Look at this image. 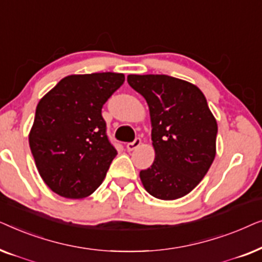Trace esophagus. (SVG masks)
I'll use <instances>...</instances> for the list:
<instances>
[{
	"mask_svg": "<svg viewBox=\"0 0 262 262\" xmlns=\"http://www.w3.org/2000/svg\"><path fill=\"white\" fill-rule=\"evenodd\" d=\"M142 144V141H141V138H136L134 142L132 143H128V144L126 145V149L128 150V151H132V150H135V149H137L139 145Z\"/></svg>",
	"mask_w": 262,
	"mask_h": 262,
	"instance_id": "obj_1",
	"label": "esophagus"
}]
</instances>
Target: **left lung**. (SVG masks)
Here are the masks:
<instances>
[{"mask_svg":"<svg viewBox=\"0 0 262 262\" xmlns=\"http://www.w3.org/2000/svg\"><path fill=\"white\" fill-rule=\"evenodd\" d=\"M127 82L145 99L155 160L141 170L146 192L175 200L194 189L216 156L217 121L203 92L168 75H128Z\"/></svg>","mask_w":262,"mask_h":262,"instance_id":"obj_1","label":"left lung"}]
</instances>
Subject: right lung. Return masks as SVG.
Segmentation results:
<instances>
[{
  "label": "right lung",
  "mask_w": 262,
  "mask_h": 262,
  "mask_svg": "<svg viewBox=\"0 0 262 262\" xmlns=\"http://www.w3.org/2000/svg\"><path fill=\"white\" fill-rule=\"evenodd\" d=\"M124 80L118 73L69 75L38 102L28 142L52 192L81 199L102 184L117 150L107 138L101 108Z\"/></svg>",
  "instance_id": "1"
}]
</instances>
